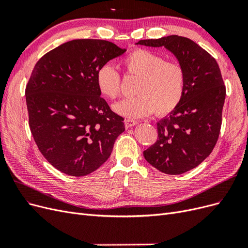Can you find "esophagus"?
Listing matches in <instances>:
<instances>
[{
  "mask_svg": "<svg viewBox=\"0 0 248 248\" xmlns=\"http://www.w3.org/2000/svg\"><path fill=\"white\" fill-rule=\"evenodd\" d=\"M124 124H125L126 128H130V127H132V126H136L138 124V122L134 121V120H131V119H126L124 121Z\"/></svg>",
  "mask_w": 248,
  "mask_h": 248,
  "instance_id": "esophagus-1",
  "label": "esophagus"
}]
</instances>
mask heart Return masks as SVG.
<instances>
[{
    "label": "heart",
    "instance_id": "b5f03b06",
    "mask_svg": "<svg viewBox=\"0 0 248 248\" xmlns=\"http://www.w3.org/2000/svg\"><path fill=\"white\" fill-rule=\"evenodd\" d=\"M124 66L130 77L139 78L133 98L124 99L114 106L118 115L139 119L151 115H167L181 102L185 92V72L182 66L167 62L154 52L138 48L124 59ZM96 82L102 95L115 99L121 91V78L109 64L101 66Z\"/></svg>",
    "mask_w": 248,
    "mask_h": 248
}]
</instances>
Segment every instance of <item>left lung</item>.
<instances>
[{"label": "left lung", "instance_id": "obj_1", "mask_svg": "<svg viewBox=\"0 0 248 248\" xmlns=\"http://www.w3.org/2000/svg\"><path fill=\"white\" fill-rule=\"evenodd\" d=\"M137 44L166 47L185 72V92L179 106L157 122L158 139L145 159L168 175L197 168L212 152L218 140L226 87L216 60L192 40L170 35Z\"/></svg>", "mask_w": 248, "mask_h": 248}]
</instances>
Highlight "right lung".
<instances>
[{
    "instance_id": "right-lung-1",
    "label": "right lung",
    "mask_w": 248,
    "mask_h": 248,
    "mask_svg": "<svg viewBox=\"0 0 248 248\" xmlns=\"http://www.w3.org/2000/svg\"><path fill=\"white\" fill-rule=\"evenodd\" d=\"M125 51L107 40L76 39L34 67L26 87L30 129L41 154L66 175L87 176L101 167L125 130L96 82L100 67Z\"/></svg>"
}]
</instances>
